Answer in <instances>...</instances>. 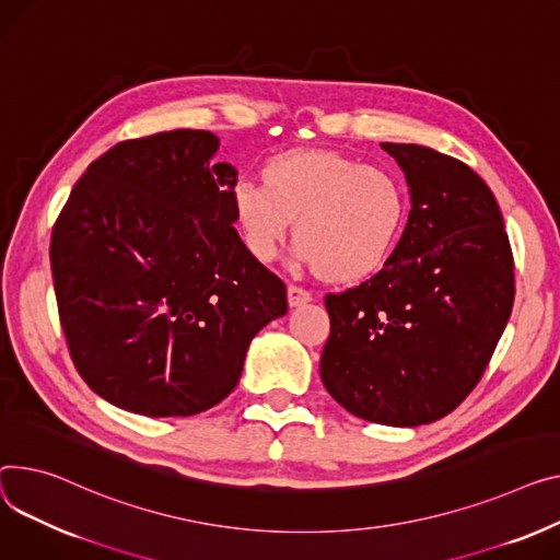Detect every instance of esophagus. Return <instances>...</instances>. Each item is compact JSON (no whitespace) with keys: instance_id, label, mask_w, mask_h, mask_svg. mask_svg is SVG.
<instances>
[{"instance_id":"esophagus-1","label":"esophagus","mask_w":560,"mask_h":560,"mask_svg":"<svg viewBox=\"0 0 560 560\" xmlns=\"http://www.w3.org/2000/svg\"><path fill=\"white\" fill-rule=\"evenodd\" d=\"M313 300V294H311V290H306V288H302V285H294V283H290L288 285V304L294 308V306H304V304H308Z\"/></svg>"}]
</instances>
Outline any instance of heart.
<instances>
[{
	"label": "heart",
	"instance_id": "heart-1",
	"mask_svg": "<svg viewBox=\"0 0 560 560\" xmlns=\"http://www.w3.org/2000/svg\"><path fill=\"white\" fill-rule=\"evenodd\" d=\"M232 207L252 256L272 260L294 220L296 254L330 281L376 272L407 215L394 175L324 151L275 158L264 168V184L241 179L234 186Z\"/></svg>",
	"mask_w": 560,
	"mask_h": 560
}]
</instances>
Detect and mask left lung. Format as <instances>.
Wrapping results in <instances>:
<instances>
[{
    "mask_svg": "<svg viewBox=\"0 0 560 560\" xmlns=\"http://www.w3.org/2000/svg\"><path fill=\"white\" fill-rule=\"evenodd\" d=\"M381 145L412 209L381 272L326 294L319 374L351 415L415 428L451 415L483 376L513 308V254L470 166L417 143Z\"/></svg>",
    "mask_w": 560,
    "mask_h": 560,
    "instance_id": "8db88e82",
    "label": "left lung"
}]
</instances>
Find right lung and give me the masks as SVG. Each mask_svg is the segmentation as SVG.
<instances>
[{"label": "right lung", "instance_id": "add662e5", "mask_svg": "<svg viewBox=\"0 0 560 560\" xmlns=\"http://www.w3.org/2000/svg\"><path fill=\"white\" fill-rule=\"evenodd\" d=\"M218 137L171 130L94 160L51 232L65 340L101 398L191 417L238 385L247 347L288 313L285 283L234 228L236 168Z\"/></svg>", "mask_w": 560, "mask_h": 560}]
</instances>
